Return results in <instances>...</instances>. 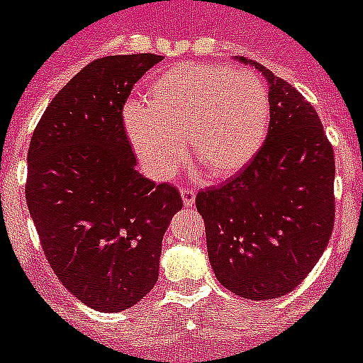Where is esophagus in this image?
<instances>
[{
	"mask_svg": "<svg viewBox=\"0 0 363 363\" xmlns=\"http://www.w3.org/2000/svg\"><path fill=\"white\" fill-rule=\"evenodd\" d=\"M181 197H182V203H184V206H191L195 201V190L194 188H181Z\"/></svg>",
	"mask_w": 363,
	"mask_h": 363,
	"instance_id": "1",
	"label": "esophagus"
}]
</instances>
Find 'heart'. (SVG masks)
I'll return each instance as SVG.
<instances>
[{"mask_svg":"<svg viewBox=\"0 0 363 363\" xmlns=\"http://www.w3.org/2000/svg\"><path fill=\"white\" fill-rule=\"evenodd\" d=\"M129 143L153 179L168 181L191 155L210 177L226 179L259 153L270 124V96L250 72L182 62L150 84L144 104L124 109Z\"/></svg>","mask_w":363,"mask_h":363,"instance_id":"1","label":"heart"}]
</instances>
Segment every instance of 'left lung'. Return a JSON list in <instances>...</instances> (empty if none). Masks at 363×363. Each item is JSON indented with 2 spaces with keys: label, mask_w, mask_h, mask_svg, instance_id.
Listing matches in <instances>:
<instances>
[{
  "label": "left lung",
  "mask_w": 363,
  "mask_h": 363,
  "mask_svg": "<svg viewBox=\"0 0 363 363\" xmlns=\"http://www.w3.org/2000/svg\"><path fill=\"white\" fill-rule=\"evenodd\" d=\"M245 62V58H239ZM270 84L267 140L247 168L201 190L208 257L230 292L267 301L303 281L334 228V151L316 109L257 62Z\"/></svg>",
  "instance_id": "obj_1"
}]
</instances>
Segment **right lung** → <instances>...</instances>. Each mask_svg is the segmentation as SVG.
Returning a JSON list of instances; mask_svg holds the SVG:
<instances>
[{
	"label": "right lung",
	"mask_w": 363,
	"mask_h": 363,
	"mask_svg": "<svg viewBox=\"0 0 363 363\" xmlns=\"http://www.w3.org/2000/svg\"><path fill=\"white\" fill-rule=\"evenodd\" d=\"M162 56H106L56 94L30 138L25 195L50 269L102 313L155 286L162 235L182 208L175 186L135 169L124 125L133 86Z\"/></svg>",
	"instance_id": "obj_1"
}]
</instances>
